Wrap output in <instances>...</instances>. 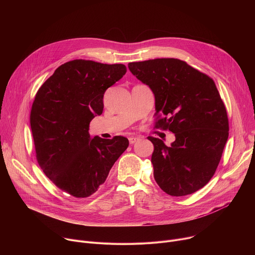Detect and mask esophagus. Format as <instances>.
Returning a JSON list of instances; mask_svg holds the SVG:
<instances>
[{"mask_svg": "<svg viewBox=\"0 0 255 255\" xmlns=\"http://www.w3.org/2000/svg\"><path fill=\"white\" fill-rule=\"evenodd\" d=\"M139 139H140V137H138V136H131V137H129V143L130 144H134Z\"/></svg>", "mask_w": 255, "mask_h": 255, "instance_id": "1", "label": "esophagus"}]
</instances>
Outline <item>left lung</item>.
Masks as SVG:
<instances>
[{"instance_id": "obj_1", "label": "left lung", "mask_w": 255, "mask_h": 255, "mask_svg": "<svg viewBox=\"0 0 255 255\" xmlns=\"http://www.w3.org/2000/svg\"><path fill=\"white\" fill-rule=\"evenodd\" d=\"M128 67L154 94L155 128L175 136L170 146L148 137L155 181L173 197L197 192L214 175L229 135L226 108L214 81L176 58L130 62Z\"/></svg>"}]
</instances>
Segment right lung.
<instances>
[{"instance_id":"add662e5","label":"right lung","mask_w":255,"mask_h":255,"mask_svg":"<svg viewBox=\"0 0 255 255\" xmlns=\"http://www.w3.org/2000/svg\"><path fill=\"white\" fill-rule=\"evenodd\" d=\"M126 71L124 64L75 59L57 67L35 96L30 125L36 158L52 183L75 198L96 193L128 147L123 136L89 134L90 122L103 113L106 90Z\"/></svg>"}]
</instances>
